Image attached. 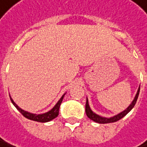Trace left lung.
I'll return each instance as SVG.
<instances>
[{
  "label": "left lung",
  "mask_w": 147,
  "mask_h": 147,
  "mask_svg": "<svg viewBox=\"0 0 147 147\" xmlns=\"http://www.w3.org/2000/svg\"><path fill=\"white\" fill-rule=\"evenodd\" d=\"M139 92H140V87H139V89H138V91H137V93H136V97H135L133 102L130 103V105L126 109L124 110L123 112H121L120 113H119V114L113 116L112 118H109V119L104 118V117H101L99 115H98V114H96L95 113H93V112L91 110L90 107H89L88 100H87V102H86V113H87V116L90 119H92V120H93V121H95V122H97V123H99V124H108V123L116 122V121L121 119L123 117H125L127 113H129V112L134 108V106H135V104H136V101H137V98H138Z\"/></svg>",
  "instance_id": "left-lung-1"
}]
</instances>
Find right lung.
<instances>
[{
  "mask_svg": "<svg viewBox=\"0 0 147 147\" xmlns=\"http://www.w3.org/2000/svg\"><path fill=\"white\" fill-rule=\"evenodd\" d=\"M65 94L61 97L60 100L58 101V102L55 104V106L49 112H47L45 113H42V114H34V113H30L28 112H26L24 110H22V109H20L15 102L14 101L11 99V98L10 97L11 102L13 103V105L17 108V109L20 112L25 118L28 119H31V120H34V121H37V122H41V123H45V122H49L52 119H54L55 118H56L59 114V109H60V106L63 100V98H64Z\"/></svg>",
  "mask_w": 147,
  "mask_h": 147,
  "instance_id": "add662e5",
  "label": "right lung"
}]
</instances>
